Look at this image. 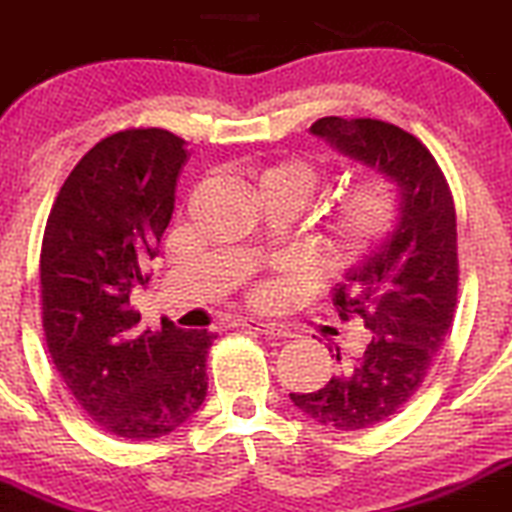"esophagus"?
Segmentation results:
<instances>
[{
	"label": "esophagus",
	"mask_w": 512,
	"mask_h": 512,
	"mask_svg": "<svg viewBox=\"0 0 512 512\" xmlns=\"http://www.w3.org/2000/svg\"><path fill=\"white\" fill-rule=\"evenodd\" d=\"M235 325L247 327V330L262 332L267 337H292V330L285 325H277V322H260V320H247V317H240Z\"/></svg>",
	"instance_id": "1"
}]
</instances>
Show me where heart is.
<instances>
[{
    "label": "heart",
    "mask_w": 512,
    "mask_h": 512,
    "mask_svg": "<svg viewBox=\"0 0 512 512\" xmlns=\"http://www.w3.org/2000/svg\"><path fill=\"white\" fill-rule=\"evenodd\" d=\"M322 172L312 162L300 157H285L262 167L255 177L257 195H282L305 207L317 192ZM400 220V205L393 187L382 180H362L347 187L335 205L330 207L325 227L327 260L335 267H347L360 262L372 250L393 235ZM272 287H260L257 297L267 300Z\"/></svg>",
    "instance_id": "b5f03b06"
}]
</instances>
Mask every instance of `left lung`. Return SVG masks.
<instances>
[{
    "mask_svg": "<svg viewBox=\"0 0 512 512\" xmlns=\"http://www.w3.org/2000/svg\"><path fill=\"white\" fill-rule=\"evenodd\" d=\"M310 132L388 177L400 205L393 235L332 287L342 320L370 330L365 352L315 393H290L307 418L347 433L393 418L433 367L458 302V225L448 180L418 137L370 117H322Z\"/></svg>",
    "mask_w": 512,
    "mask_h": 512,
    "instance_id": "1",
    "label": "left lung"
}]
</instances>
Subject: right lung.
<instances>
[{
	"label": "right lung",
	"instance_id": "1",
	"mask_svg": "<svg viewBox=\"0 0 512 512\" xmlns=\"http://www.w3.org/2000/svg\"><path fill=\"white\" fill-rule=\"evenodd\" d=\"M185 140L160 127L114 132L64 180L44 227L39 280L49 355L89 420L124 440L180 428L207 395L217 335L162 320L137 330L132 287L175 210Z\"/></svg>",
	"mask_w": 512,
	"mask_h": 512
}]
</instances>
